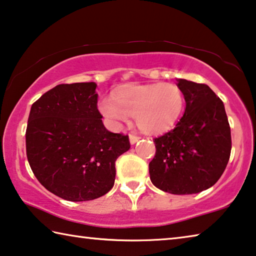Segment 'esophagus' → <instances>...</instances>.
<instances>
[{
    "label": "esophagus",
    "mask_w": 256,
    "mask_h": 256,
    "mask_svg": "<svg viewBox=\"0 0 256 256\" xmlns=\"http://www.w3.org/2000/svg\"><path fill=\"white\" fill-rule=\"evenodd\" d=\"M129 140H130V144H135L138 140H140V136H136V135H132V134H130V135H129Z\"/></svg>",
    "instance_id": "34e87169"
}]
</instances>
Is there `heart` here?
<instances>
[{"mask_svg":"<svg viewBox=\"0 0 256 256\" xmlns=\"http://www.w3.org/2000/svg\"><path fill=\"white\" fill-rule=\"evenodd\" d=\"M185 106L182 90L174 84L129 85L116 92L113 100H102L98 110L112 126L135 116L140 130L158 135L177 124Z\"/></svg>","mask_w":256,"mask_h":256,"instance_id":"1","label":"heart"}]
</instances>
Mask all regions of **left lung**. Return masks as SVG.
<instances>
[{"mask_svg": "<svg viewBox=\"0 0 256 256\" xmlns=\"http://www.w3.org/2000/svg\"><path fill=\"white\" fill-rule=\"evenodd\" d=\"M185 113L172 130L158 138L150 162V182L176 195L196 194L222 176L232 152V134L224 102L205 84L178 79Z\"/></svg>", "mask_w": 256, "mask_h": 256, "instance_id": "left-lung-1", "label": "left lung"}]
</instances>
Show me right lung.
I'll list each match as a JSON object with an SVG mask.
<instances>
[{"label":"right lung","mask_w":256,"mask_h":256,"mask_svg":"<svg viewBox=\"0 0 256 256\" xmlns=\"http://www.w3.org/2000/svg\"><path fill=\"white\" fill-rule=\"evenodd\" d=\"M95 82L61 84L32 106L26 153L37 180L58 198L82 202L114 185L116 161L130 148L128 135L108 132Z\"/></svg>","instance_id":"obj_1"}]
</instances>
